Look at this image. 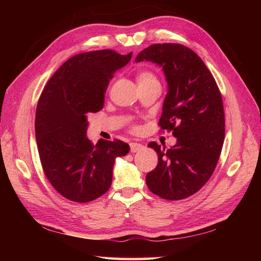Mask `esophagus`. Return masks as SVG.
<instances>
[{
	"mask_svg": "<svg viewBox=\"0 0 261 261\" xmlns=\"http://www.w3.org/2000/svg\"><path fill=\"white\" fill-rule=\"evenodd\" d=\"M142 148H143V146L140 145V143H137V142H131V143H130V151H131V152H138V151H140Z\"/></svg>",
	"mask_w": 261,
	"mask_h": 261,
	"instance_id": "obj_1",
	"label": "esophagus"
}]
</instances>
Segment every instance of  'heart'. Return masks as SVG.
I'll use <instances>...</instances> for the list:
<instances>
[{"label":"heart","mask_w":261,"mask_h":261,"mask_svg":"<svg viewBox=\"0 0 261 261\" xmlns=\"http://www.w3.org/2000/svg\"><path fill=\"white\" fill-rule=\"evenodd\" d=\"M137 82L138 85L141 84H147V83H153V82H158L156 75L149 70H141L137 74Z\"/></svg>","instance_id":"heart-1"}]
</instances>
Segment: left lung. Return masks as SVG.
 I'll return each instance as SVG.
<instances>
[{
	"instance_id": "8db88e82",
	"label": "left lung",
	"mask_w": 261,
	"mask_h": 261,
	"mask_svg": "<svg viewBox=\"0 0 261 261\" xmlns=\"http://www.w3.org/2000/svg\"><path fill=\"white\" fill-rule=\"evenodd\" d=\"M143 60L164 69L168 92L158 125L177 138L170 149L149 143L158 153V164L146 182L156 195L178 201L201 190L219 162L225 134L222 96L213 75L190 48L154 43L136 58L137 63Z\"/></svg>"
}]
</instances>
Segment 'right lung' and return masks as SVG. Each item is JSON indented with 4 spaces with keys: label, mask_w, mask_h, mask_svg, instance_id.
I'll return each instance as SVG.
<instances>
[{
    "label": "right lung",
    "mask_w": 261,
    "mask_h": 261,
    "mask_svg": "<svg viewBox=\"0 0 261 261\" xmlns=\"http://www.w3.org/2000/svg\"><path fill=\"white\" fill-rule=\"evenodd\" d=\"M132 53L111 49L75 55L43 87L36 110V139L43 173L60 195L87 203L107 193L116 157L129 152L115 139H87V116L103 109L104 95L115 70Z\"/></svg>",
    "instance_id": "right-lung-1"
}]
</instances>
